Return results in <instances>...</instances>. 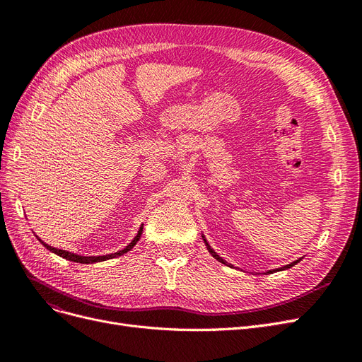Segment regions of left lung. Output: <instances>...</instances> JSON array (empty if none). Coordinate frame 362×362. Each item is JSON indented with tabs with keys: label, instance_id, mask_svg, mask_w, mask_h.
Listing matches in <instances>:
<instances>
[{
	"label": "left lung",
	"instance_id": "1",
	"mask_svg": "<svg viewBox=\"0 0 362 362\" xmlns=\"http://www.w3.org/2000/svg\"><path fill=\"white\" fill-rule=\"evenodd\" d=\"M202 238H204V242H205V245H206V249H208V252H210V254L217 259V261H221L222 262V264H225V266H229V267H233L231 264H228V262L223 259V258H221V257H218L217 254H216V252L211 249V246L210 245H208V242H206V240H205V237L202 235ZM302 258H299V259H296V261H293L291 262V264H287V266H284V267H281V269H273V270H269L267 273H275V272H279V270H286V269H290V267H293L294 264H298V262L300 261Z\"/></svg>",
	"mask_w": 362,
	"mask_h": 362
}]
</instances>
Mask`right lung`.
<instances>
[{"label": "right lung", "instance_id": "obj_1", "mask_svg": "<svg viewBox=\"0 0 362 362\" xmlns=\"http://www.w3.org/2000/svg\"><path fill=\"white\" fill-rule=\"evenodd\" d=\"M141 231H144V225L140 226V229H139L137 235L133 238V242H131V243H129L127 247H124L122 250H117L116 254H108V255H101V257H81V255H76V254H71V252H68V250H63V249H56V247H52V246H49V245H47V243H43L39 237H37V238H39V242H40L43 246H45L48 250L54 252V254L59 255V257H62V258H64V259H69V261H74V262H81V264H90V262H101V261H105V259H112V258H116V257H120V255L127 254V252H128V250H131V249H133V247L136 246V243H137L139 240H140Z\"/></svg>", "mask_w": 362, "mask_h": 362}]
</instances>
